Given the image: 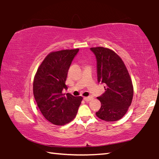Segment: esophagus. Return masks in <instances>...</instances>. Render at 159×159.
I'll use <instances>...</instances> for the list:
<instances>
[{
  "mask_svg": "<svg viewBox=\"0 0 159 159\" xmlns=\"http://www.w3.org/2000/svg\"><path fill=\"white\" fill-rule=\"evenodd\" d=\"M83 99H84V100L85 101H86V102H89V101H90V100H92V99H93V97H85V98H83Z\"/></svg>",
  "mask_w": 159,
  "mask_h": 159,
  "instance_id": "34e87169",
  "label": "esophagus"
}]
</instances>
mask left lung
Wrapping results in <instances>:
<instances>
[{
  "label": "left lung",
  "instance_id": "left-lung-1",
  "mask_svg": "<svg viewBox=\"0 0 159 159\" xmlns=\"http://www.w3.org/2000/svg\"><path fill=\"white\" fill-rule=\"evenodd\" d=\"M97 60L98 83L105 92L98 98L101 107L96 116L105 121H116L128 111L133 98V86L124 62L114 51L103 47L91 48Z\"/></svg>",
  "mask_w": 159,
  "mask_h": 159
}]
</instances>
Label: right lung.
Returning a JSON list of instances; mask_svg holds the SVG:
<instances>
[{"label": "right lung", "instance_id": "right-lung-1", "mask_svg": "<svg viewBox=\"0 0 159 159\" xmlns=\"http://www.w3.org/2000/svg\"><path fill=\"white\" fill-rule=\"evenodd\" d=\"M79 49L63 50L48 54L34 76L33 92L40 111L54 125H62L76 117L83 99L62 94L70 65Z\"/></svg>", "mask_w": 159, "mask_h": 159}]
</instances>
